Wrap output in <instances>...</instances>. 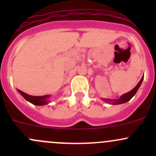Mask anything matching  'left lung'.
<instances>
[{
  "instance_id": "obj_1",
  "label": "left lung",
  "mask_w": 156,
  "mask_h": 156,
  "mask_svg": "<svg viewBox=\"0 0 156 156\" xmlns=\"http://www.w3.org/2000/svg\"><path fill=\"white\" fill-rule=\"evenodd\" d=\"M143 80H144V76L142 77V78L140 79V81H139V83H138L137 84H136V86L133 88V90H131L130 91H129L128 93H126V94H123L122 96H121V97L119 99H118V100H111V99H104L103 100H105L106 102H107V103H111V104H113V105H118V104H122V103H126V102L129 101V100H130V99L132 98V97H133V96L136 94V91L138 90V89H139V87H140L141 84H142L143 82Z\"/></svg>"
}]
</instances>
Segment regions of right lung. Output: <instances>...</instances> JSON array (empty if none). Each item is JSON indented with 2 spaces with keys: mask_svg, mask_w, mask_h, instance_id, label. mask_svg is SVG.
<instances>
[{
  "mask_svg": "<svg viewBox=\"0 0 156 156\" xmlns=\"http://www.w3.org/2000/svg\"><path fill=\"white\" fill-rule=\"evenodd\" d=\"M20 94L26 99L27 101L30 102L32 104L36 105V106H43V105H46L48 103V99L50 97V95H44L41 96V97H35V96H31L29 94H26V93L23 92L20 90H17Z\"/></svg>",
  "mask_w": 156,
  "mask_h": 156,
  "instance_id": "right-lung-1",
  "label": "right lung"
}]
</instances>
